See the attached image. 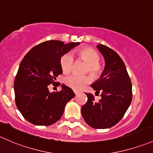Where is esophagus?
<instances>
[{
  "label": "esophagus",
  "instance_id": "esophagus-1",
  "mask_svg": "<svg viewBox=\"0 0 153 153\" xmlns=\"http://www.w3.org/2000/svg\"><path fill=\"white\" fill-rule=\"evenodd\" d=\"M74 93H75V94H78V93H79V91H74Z\"/></svg>",
  "mask_w": 153,
  "mask_h": 153
}]
</instances>
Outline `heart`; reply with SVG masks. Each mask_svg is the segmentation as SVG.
Wrapping results in <instances>:
<instances>
[{
	"instance_id": "1",
	"label": "heart",
	"mask_w": 153,
	"mask_h": 153,
	"mask_svg": "<svg viewBox=\"0 0 153 153\" xmlns=\"http://www.w3.org/2000/svg\"><path fill=\"white\" fill-rule=\"evenodd\" d=\"M78 57L88 64L86 70L87 72H89L92 76L96 78L100 75L101 72H102V67L99 63L100 56L95 50L91 49V48L81 50L78 53ZM74 56L71 53L64 54L60 61L61 67L64 72H69L72 70ZM91 78L89 75L81 76V75H75V74L68 75L64 79L65 84L74 90L81 89L85 85L91 83Z\"/></svg>"
}]
</instances>
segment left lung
I'll use <instances>...</instances> for the list:
<instances>
[{"instance_id": "left-lung-1", "label": "left lung", "mask_w": 153, "mask_h": 153, "mask_svg": "<svg viewBox=\"0 0 153 153\" xmlns=\"http://www.w3.org/2000/svg\"><path fill=\"white\" fill-rule=\"evenodd\" d=\"M97 48L105 59V68L91 86L95 95L100 93L101 99L97 102L92 94L86 93L87 102L81 107V114L90 127L105 129L118 123L131 105L132 84L120 56L103 45Z\"/></svg>"}]
</instances>
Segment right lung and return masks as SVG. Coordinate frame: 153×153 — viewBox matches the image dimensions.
<instances>
[{"label": "right lung", "mask_w": 153, "mask_h": 153, "mask_svg": "<svg viewBox=\"0 0 153 153\" xmlns=\"http://www.w3.org/2000/svg\"><path fill=\"white\" fill-rule=\"evenodd\" d=\"M78 45L80 42L64 44L59 40H49L33 47L23 58L14 89L16 105L27 121L48 126L60 120L66 104L75 93L64 84L60 91L51 93L48 85L62 73V56Z\"/></svg>", "instance_id": "1"}]
</instances>
